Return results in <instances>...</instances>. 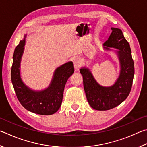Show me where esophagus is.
I'll return each instance as SVG.
<instances>
[{"label": "esophagus", "mask_w": 147, "mask_h": 147, "mask_svg": "<svg viewBox=\"0 0 147 147\" xmlns=\"http://www.w3.org/2000/svg\"><path fill=\"white\" fill-rule=\"evenodd\" d=\"M73 63H74V68H75L76 69H79V68L82 65V62L81 60L78 58H74L73 60Z\"/></svg>", "instance_id": "obj_1"}]
</instances>
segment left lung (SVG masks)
<instances>
[{
    "instance_id": "obj_1",
    "label": "left lung",
    "mask_w": 147,
    "mask_h": 147,
    "mask_svg": "<svg viewBox=\"0 0 147 147\" xmlns=\"http://www.w3.org/2000/svg\"><path fill=\"white\" fill-rule=\"evenodd\" d=\"M111 29L113 32L108 40L103 44V47L107 50L109 47L119 49L118 53L121 72L114 85L109 87L100 86L89 69H80L87 100L90 107L98 111L113 109L126 99L131 90L134 75V61L129 42L125 38L121 29L114 28Z\"/></svg>"
}]
</instances>
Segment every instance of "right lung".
<instances>
[{
	"label": "right lung",
	"instance_id": "right-lung-1",
	"mask_svg": "<svg viewBox=\"0 0 147 147\" xmlns=\"http://www.w3.org/2000/svg\"><path fill=\"white\" fill-rule=\"evenodd\" d=\"M25 40L15 47L11 67V82L18 101L24 107L40 115H51L60 109L63 90L68 78L74 73L73 62H68L57 69L50 86L43 91L34 92L24 84L20 76V62Z\"/></svg>",
	"mask_w": 147,
	"mask_h": 147
}]
</instances>
